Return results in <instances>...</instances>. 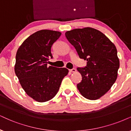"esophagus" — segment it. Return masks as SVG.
Segmentation results:
<instances>
[{
	"label": "esophagus",
	"instance_id": "34e87169",
	"mask_svg": "<svg viewBox=\"0 0 131 131\" xmlns=\"http://www.w3.org/2000/svg\"><path fill=\"white\" fill-rule=\"evenodd\" d=\"M69 72H75L76 71V69L75 68H72V69H69Z\"/></svg>",
	"mask_w": 131,
	"mask_h": 131
}]
</instances>
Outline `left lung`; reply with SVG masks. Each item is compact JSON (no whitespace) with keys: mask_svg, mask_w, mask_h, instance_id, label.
Wrapping results in <instances>:
<instances>
[{"mask_svg":"<svg viewBox=\"0 0 131 131\" xmlns=\"http://www.w3.org/2000/svg\"><path fill=\"white\" fill-rule=\"evenodd\" d=\"M80 59L87 61L84 68H77L82 80L77 87L89 100H97L106 93L115 83L120 61L116 47L100 31L92 28L74 29L65 33Z\"/></svg>","mask_w":131,"mask_h":131,"instance_id":"8db88e82","label":"left lung"}]
</instances>
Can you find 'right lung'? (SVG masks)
I'll return each instance as SVG.
<instances>
[{"mask_svg": "<svg viewBox=\"0 0 131 131\" xmlns=\"http://www.w3.org/2000/svg\"><path fill=\"white\" fill-rule=\"evenodd\" d=\"M61 34L48 29L38 31L22 43L16 53V75L26 94L38 102L53 98L68 73L65 68L47 66L52 58L51 47Z\"/></svg>", "mask_w": 131, "mask_h": 131, "instance_id": "obj_1", "label": "right lung"}]
</instances>
